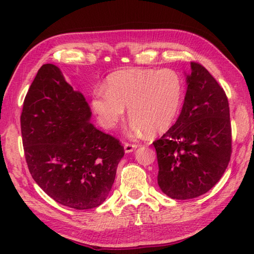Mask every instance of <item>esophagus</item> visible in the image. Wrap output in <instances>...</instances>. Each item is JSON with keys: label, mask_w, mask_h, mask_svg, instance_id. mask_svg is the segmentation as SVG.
I'll list each match as a JSON object with an SVG mask.
<instances>
[{"label": "esophagus", "mask_w": 254, "mask_h": 254, "mask_svg": "<svg viewBox=\"0 0 254 254\" xmlns=\"http://www.w3.org/2000/svg\"><path fill=\"white\" fill-rule=\"evenodd\" d=\"M137 148V145L136 144H131V143H126L124 144V150H126V153H131L133 152L134 149Z\"/></svg>", "instance_id": "34e87169"}]
</instances>
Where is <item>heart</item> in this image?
Returning <instances> with one entry per match:
<instances>
[{
    "mask_svg": "<svg viewBox=\"0 0 254 254\" xmlns=\"http://www.w3.org/2000/svg\"><path fill=\"white\" fill-rule=\"evenodd\" d=\"M106 91H96L91 107L102 127H115L126 107L135 132L144 130L148 135L168 128L181 105L182 78L171 68H127L108 77Z\"/></svg>",
    "mask_w": 254,
    "mask_h": 254,
    "instance_id": "1",
    "label": "heart"
}]
</instances>
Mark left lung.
Here are the masks:
<instances>
[{
  "label": "left lung",
  "mask_w": 254,
  "mask_h": 254,
  "mask_svg": "<svg viewBox=\"0 0 254 254\" xmlns=\"http://www.w3.org/2000/svg\"><path fill=\"white\" fill-rule=\"evenodd\" d=\"M179 118L153 144L158 186L176 199L197 197L220 180L231 156L228 99L206 68L191 62Z\"/></svg>",
  "instance_id": "1"
}]
</instances>
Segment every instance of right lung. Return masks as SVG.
<instances>
[{
	"instance_id": "1",
	"label": "right lung",
	"mask_w": 254,
	"mask_h": 254,
	"mask_svg": "<svg viewBox=\"0 0 254 254\" xmlns=\"http://www.w3.org/2000/svg\"><path fill=\"white\" fill-rule=\"evenodd\" d=\"M85 97L58 66L44 64L27 93L20 116L31 177L64 206L89 209L105 202L124 156L120 141L90 121Z\"/></svg>"
}]
</instances>
